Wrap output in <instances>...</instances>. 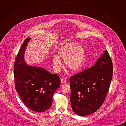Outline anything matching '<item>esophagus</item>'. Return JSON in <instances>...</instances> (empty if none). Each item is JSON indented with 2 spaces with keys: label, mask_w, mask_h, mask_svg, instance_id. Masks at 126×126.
<instances>
[{
  "label": "esophagus",
  "mask_w": 126,
  "mask_h": 126,
  "mask_svg": "<svg viewBox=\"0 0 126 126\" xmlns=\"http://www.w3.org/2000/svg\"><path fill=\"white\" fill-rule=\"evenodd\" d=\"M67 82V79H66V78H63L61 79V82L62 84H64Z\"/></svg>",
  "instance_id": "obj_1"
}]
</instances>
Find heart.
Returning <instances> with one entry per match:
<instances>
[{
	"label": "heart",
	"instance_id": "obj_1",
	"mask_svg": "<svg viewBox=\"0 0 126 126\" xmlns=\"http://www.w3.org/2000/svg\"><path fill=\"white\" fill-rule=\"evenodd\" d=\"M58 56H53V67L58 71L62 67L60 58L65 59L67 67L73 71L78 70L82 65L85 51L83 46L78 45L75 42H68L62 44L58 50Z\"/></svg>",
	"mask_w": 126,
	"mask_h": 126
}]
</instances>
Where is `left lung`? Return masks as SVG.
<instances>
[{
    "instance_id": "8db88e82",
    "label": "left lung",
    "mask_w": 126,
    "mask_h": 126,
    "mask_svg": "<svg viewBox=\"0 0 126 126\" xmlns=\"http://www.w3.org/2000/svg\"><path fill=\"white\" fill-rule=\"evenodd\" d=\"M113 76V64L105 50L91 67L70 77V101L73 112L85 116L97 111L103 104Z\"/></svg>"
}]
</instances>
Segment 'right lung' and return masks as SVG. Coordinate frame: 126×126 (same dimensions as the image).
Wrapping results in <instances>:
<instances>
[{
  "instance_id": "1",
  "label": "right lung",
  "mask_w": 126,
  "mask_h": 126,
  "mask_svg": "<svg viewBox=\"0 0 126 126\" xmlns=\"http://www.w3.org/2000/svg\"><path fill=\"white\" fill-rule=\"evenodd\" d=\"M31 38L25 39L14 64L16 91L30 110L43 112L51 106L54 93L60 86L59 76L43 68L29 66L24 58L25 51Z\"/></svg>"
}]
</instances>
